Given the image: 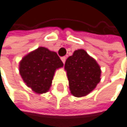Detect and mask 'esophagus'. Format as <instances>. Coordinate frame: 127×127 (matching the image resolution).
<instances>
[{
	"mask_svg": "<svg viewBox=\"0 0 127 127\" xmlns=\"http://www.w3.org/2000/svg\"><path fill=\"white\" fill-rule=\"evenodd\" d=\"M61 59H62V62H63V63H64V64H65V60H66V57H65V56H63V57H62V58H61Z\"/></svg>",
	"mask_w": 127,
	"mask_h": 127,
	"instance_id": "34e87169",
	"label": "esophagus"
}]
</instances>
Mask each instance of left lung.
Listing matches in <instances>:
<instances>
[{
	"label": "left lung",
	"mask_w": 127,
	"mask_h": 127,
	"mask_svg": "<svg viewBox=\"0 0 127 127\" xmlns=\"http://www.w3.org/2000/svg\"><path fill=\"white\" fill-rule=\"evenodd\" d=\"M65 68L71 93L82 97L93 91L100 81V68L97 62L83 49L74 52L65 62Z\"/></svg>",
	"instance_id": "obj_1"
}]
</instances>
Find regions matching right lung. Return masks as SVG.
<instances>
[{
  "label": "right lung",
  "instance_id": "1",
  "mask_svg": "<svg viewBox=\"0 0 127 127\" xmlns=\"http://www.w3.org/2000/svg\"><path fill=\"white\" fill-rule=\"evenodd\" d=\"M62 66L63 63L56 52L39 47L23 58L20 73L28 87L42 94L49 91L56 68Z\"/></svg>",
  "mask_w": 127,
  "mask_h": 127
}]
</instances>
